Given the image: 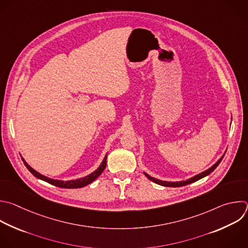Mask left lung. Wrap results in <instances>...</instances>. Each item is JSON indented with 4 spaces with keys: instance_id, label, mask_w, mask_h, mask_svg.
I'll list each match as a JSON object with an SVG mask.
<instances>
[{
    "instance_id": "left-lung-1",
    "label": "left lung",
    "mask_w": 248,
    "mask_h": 248,
    "mask_svg": "<svg viewBox=\"0 0 248 248\" xmlns=\"http://www.w3.org/2000/svg\"><path fill=\"white\" fill-rule=\"evenodd\" d=\"M223 157H224V155L214 164V166H212V167H211L210 169H208L207 170H205V171H203V172H202V173H200V174H198V175H196V176L190 178V179L187 180V181H181V182H167V181H161V180H157V179H155V178H153V177L149 176L147 173H145V175H146L147 178L150 179L151 181H153V182H155V183H156V184H158V185L164 186V187H181V186H185V185L191 184V183H193V182H196V181H198V180H200V179L205 177L206 175L210 174V173L219 166V163L221 162V160L223 159Z\"/></svg>"
}]
</instances>
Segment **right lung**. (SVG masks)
<instances>
[{"label":"right lung","instance_id":"add662e5","mask_svg":"<svg viewBox=\"0 0 248 248\" xmlns=\"http://www.w3.org/2000/svg\"><path fill=\"white\" fill-rule=\"evenodd\" d=\"M106 159H107V155H106L105 158L103 159L102 163L100 164V167H99L94 172H93L92 174H90V175H88V176H86V177H84V178H79V179L71 180V181L53 180V179H50V178H48V177H46V176L40 174L39 172H37L36 170H34L30 166H28V163H27L24 159H22V160H23V162H24V164H25V167L28 169V170H29L35 177H37V178H39V179H41V180H44V181H46V182H47V183H49V184H51V185H54V186H56V187H59V188L77 189V188L85 187V186H87L88 184H90V183H92L93 181H94V180L103 172V170H105V168H106Z\"/></svg>","mask_w":248,"mask_h":248}]
</instances>
